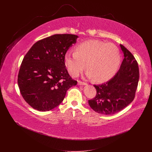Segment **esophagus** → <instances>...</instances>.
I'll return each instance as SVG.
<instances>
[{
    "label": "esophagus",
    "instance_id": "esophagus-1",
    "mask_svg": "<svg viewBox=\"0 0 152 152\" xmlns=\"http://www.w3.org/2000/svg\"><path fill=\"white\" fill-rule=\"evenodd\" d=\"M77 84L78 85H80V86H85V85H87V83H84V82L80 81H77Z\"/></svg>",
    "mask_w": 152,
    "mask_h": 152
}]
</instances>
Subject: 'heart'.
Masks as SVG:
<instances>
[{
  "mask_svg": "<svg viewBox=\"0 0 152 152\" xmlns=\"http://www.w3.org/2000/svg\"><path fill=\"white\" fill-rule=\"evenodd\" d=\"M121 57L118 48L112 43L88 40L75 47V52H67L64 62L69 73L77 76L86 68L87 75L102 83L112 77L118 69Z\"/></svg>",
  "mask_w": 152,
  "mask_h": 152,
  "instance_id": "1",
  "label": "heart"
}]
</instances>
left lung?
I'll use <instances>...</instances> for the list:
<instances>
[{"mask_svg": "<svg viewBox=\"0 0 152 152\" xmlns=\"http://www.w3.org/2000/svg\"><path fill=\"white\" fill-rule=\"evenodd\" d=\"M124 59L116 74L108 81L94 85L97 94L88 101L95 112L109 115L122 110L133 101L139 79L138 63L133 55L123 45Z\"/></svg>", "mask_w": 152, "mask_h": 152, "instance_id": "8db88e82", "label": "left lung"}]
</instances>
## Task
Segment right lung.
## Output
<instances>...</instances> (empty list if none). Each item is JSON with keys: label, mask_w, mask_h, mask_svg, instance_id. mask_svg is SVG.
<instances>
[{"label": "right lung", "mask_w": 152, "mask_h": 152, "mask_svg": "<svg viewBox=\"0 0 152 152\" xmlns=\"http://www.w3.org/2000/svg\"><path fill=\"white\" fill-rule=\"evenodd\" d=\"M77 37L54 34L36 42L25 56L18 84L22 97L34 109L46 111L57 107L66 91L77 84L65 68L64 56Z\"/></svg>", "instance_id": "1"}]
</instances>
